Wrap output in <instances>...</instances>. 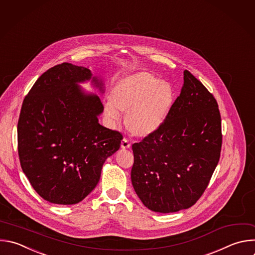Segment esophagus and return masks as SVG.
<instances>
[{"label": "esophagus", "instance_id": "esophagus-1", "mask_svg": "<svg viewBox=\"0 0 255 255\" xmlns=\"http://www.w3.org/2000/svg\"><path fill=\"white\" fill-rule=\"evenodd\" d=\"M130 146H131V144L126 140V139H123L122 140V142H121V148L122 149H128V148H130Z\"/></svg>", "mask_w": 255, "mask_h": 255}]
</instances>
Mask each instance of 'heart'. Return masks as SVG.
<instances>
[{"label":"heart","mask_w":255,"mask_h":255,"mask_svg":"<svg viewBox=\"0 0 255 255\" xmlns=\"http://www.w3.org/2000/svg\"><path fill=\"white\" fill-rule=\"evenodd\" d=\"M174 102L171 85L149 72H138L121 79L105 104V114L117 121L127 114L125 124L135 137L143 138L156 132L164 123Z\"/></svg>","instance_id":"b5f03b06"}]
</instances>
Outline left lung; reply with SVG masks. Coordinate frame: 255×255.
<instances>
[{"mask_svg":"<svg viewBox=\"0 0 255 255\" xmlns=\"http://www.w3.org/2000/svg\"><path fill=\"white\" fill-rule=\"evenodd\" d=\"M221 117L214 96L188 70L180 95L161 127L132 145L131 180L150 210L176 212L194 205L220 158Z\"/></svg>","mask_w":255,"mask_h":255,"instance_id":"1","label":"left lung"}]
</instances>
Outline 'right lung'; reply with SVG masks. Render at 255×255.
Listing matches in <instances>:
<instances>
[{
	"mask_svg": "<svg viewBox=\"0 0 255 255\" xmlns=\"http://www.w3.org/2000/svg\"><path fill=\"white\" fill-rule=\"evenodd\" d=\"M91 77L87 68L56 65L39 77L22 104L21 167L35 191L51 203L75 204L86 197L123 139L98 123L104 109L100 98L84 94L77 85ZM93 82L101 88L96 78Z\"/></svg>",
	"mask_w": 255,
	"mask_h": 255,
	"instance_id": "1",
	"label": "right lung"
}]
</instances>
